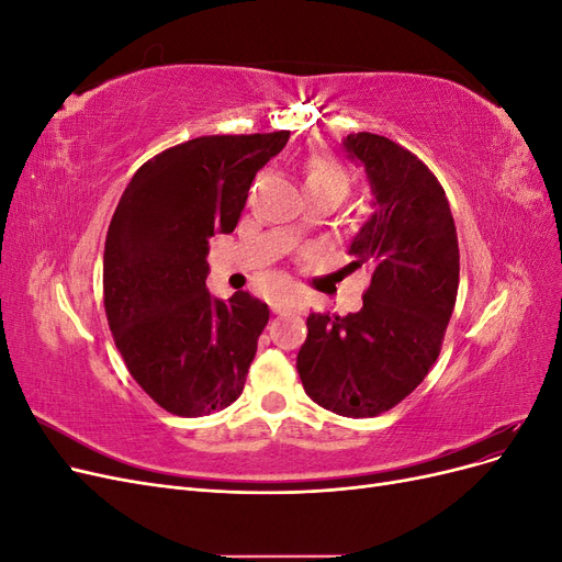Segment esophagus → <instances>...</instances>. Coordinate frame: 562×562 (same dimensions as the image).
<instances>
[{
  "instance_id": "esophagus-1",
  "label": "esophagus",
  "mask_w": 562,
  "mask_h": 562,
  "mask_svg": "<svg viewBox=\"0 0 562 562\" xmlns=\"http://www.w3.org/2000/svg\"><path fill=\"white\" fill-rule=\"evenodd\" d=\"M288 307H291V304H288V300H274V302H271V312H274V314H281Z\"/></svg>"
}]
</instances>
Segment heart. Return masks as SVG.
<instances>
[{
  "label": "heart",
  "mask_w": 562,
  "mask_h": 562,
  "mask_svg": "<svg viewBox=\"0 0 562 562\" xmlns=\"http://www.w3.org/2000/svg\"><path fill=\"white\" fill-rule=\"evenodd\" d=\"M307 187H337V190H347V180L339 168L326 159H314L304 168V190ZM293 234L297 232L295 227L291 229Z\"/></svg>",
  "instance_id": "b5f03b06"
}]
</instances>
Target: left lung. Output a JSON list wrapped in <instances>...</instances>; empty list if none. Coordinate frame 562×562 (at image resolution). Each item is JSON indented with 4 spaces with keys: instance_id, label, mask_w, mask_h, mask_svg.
<instances>
[{
    "instance_id": "1",
    "label": "left lung",
    "mask_w": 562,
    "mask_h": 562,
    "mask_svg": "<svg viewBox=\"0 0 562 562\" xmlns=\"http://www.w3.org/2000/svg\"><path fill=\"white\" fill-rule=\"evenodd\" d=\"M342 147L372 194L349 246L351 265H370L372 281L359 312L310 314L297 372L326 411L375 417L438 359L459 285L457 229L443 187L413 151L375 133H349Z\"/></svg>"
}]
</instances>
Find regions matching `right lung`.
<instances>
[{"instance_id":"obj_1","label":"right lung","mask_w":562,"mask_h":562,"mask_svg":"<svg viewBox=\"0 0 562 562\" xmlns=\"http://www.w3.org/2000/svg\"><path fill=\"white\" fill-rule=\"evenodd\" d=\"M291 131L201 135L143 164L105 239L103 293L114 345L164 411L201 417L241 396L267 304L206 291L209 239L239 223L255 173Z\"/></svg>"}]
</instances>
